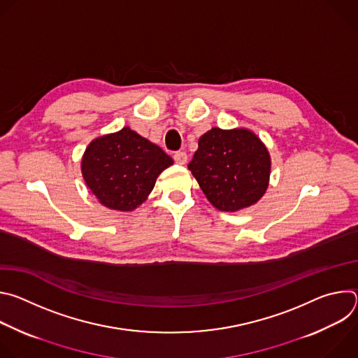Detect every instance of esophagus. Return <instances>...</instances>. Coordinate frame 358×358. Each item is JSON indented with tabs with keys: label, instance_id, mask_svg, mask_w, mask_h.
I'll list each match as a JSON object with an SVG mask.
<instances>
[{
	"label": "esophagus",
	"instance_id": "obj_1",
	"mask_svg": "<svg viewBox=\"0 0 358 358\" xmlns=\"http://www.w3.org/2000/svg\"><path fill=\"white\" fill-rule=\"evenodd\" d=\"M187 160H188V156H187L185 151H177V152H174V162H176L177 164L182 166V164L187 163Z\"/></svg>",
	"mask_w": 358,
	"mask_h": 358
}]
</instances>
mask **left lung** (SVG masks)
<instances>
[{
	"label": "left lung",
	"instance_id": "left-lung-1",
	"mask_svg": "<svg viewBox=\"0 0 358 358\" xmlns=\"http://www.w3.org/2000/svg\"><path fill=\"white\" fill-rule=\"evenodd\" d=\"M188 169L213 206L232 213L252 206L265 194L271 157L252 131L214 127L199 137Z\"/></svg>",
	"mask_w": 358,
	"mask_h": 358
}]
</instances>
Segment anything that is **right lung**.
Masks as SVG:
<instances>
[{
  "instance_id": "obj_1",
  "label": "right lung",
  "mask_w": 358,
  "mask_h": 358,
  "mask_svg": "<svg viewBox=\"0 0 358 358\" xmlns=\"http://www.w3.org/2000/svg\"><path fill=\"white\" fill-rule=\"evenodd\" d=\"M173 159L129 127L93 140L82 160L83 178L108 208L131 211L147 198Z\"/></svg>"
}]
</instances>
